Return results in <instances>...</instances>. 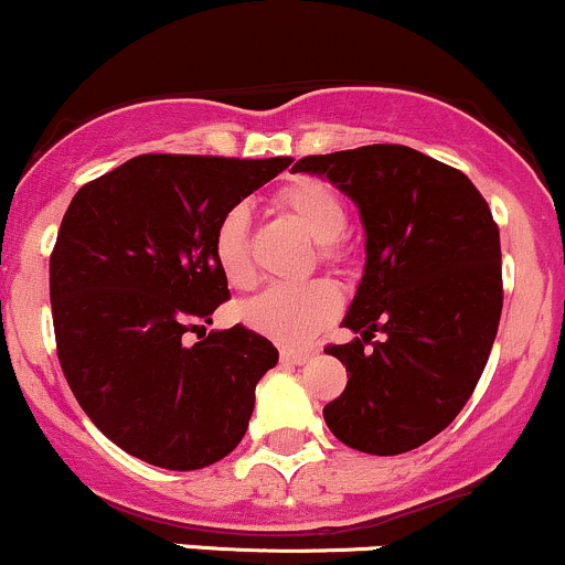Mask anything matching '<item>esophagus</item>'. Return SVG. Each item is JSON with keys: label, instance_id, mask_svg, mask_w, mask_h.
Wrapping results in <instances>:
<instances>
[{"label": "esophagus", "instance_id": "esophagus-1", "mask_svg": "<svg viewBox=\"0 0 565 565\" xmlns=\"http://www.w3.org/2000/svg\"><path fill=\"white\" fill-rule=\"evenodd\" d=\"M285 365H307L312 360V352L309 350H282L280 352Z\"/></svg>", "mask_w": 565, "mask_h": 565}]
</instances>
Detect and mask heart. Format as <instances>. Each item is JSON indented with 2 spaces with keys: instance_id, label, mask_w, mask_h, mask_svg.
<instances>
[{
  "instance_id": "heart-1",
  "label": "heart",
  "mask_w": 565,
  "mask_h": 565,
  "mask_svg": "<svg viewBox=\"0 0 565 565\" xmlns=\"http://www.w3.org/2000/svg\"><path fill=\"white\" fill-rule=\"evenodd\" d=\"M277 205L309 232L320 245V258L341 262L339 239L347 232V205L326 183L303 179L277 194ZM213 262L224 280L237 290L256 285V266L250 258V218L245 207H232L213 234ZM341 309V296L331 282L309 280L301 285H275L239 307V317L253 331L288 347H301L320 333Z\"/></svg>"
}]
</instances>
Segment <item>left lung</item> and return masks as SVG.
Here are the masks:
<instances>
[{"label": "left lung", "mask_w": 565, "mask_h": 565, "mask_svg": "<svg viewBox=\"0 0 565 565\" xmlns=\"http://www.w3.org/2000/svg\"><path fill=\"white\" fill-rule=\"evenodd\" d=\"M294 170L341 189L365 230L363 280L341 320L358 335L326 350L350 376L322 408L328 429L354 451H414L459 416L497 339L502 250L488 202L461 170L397 143Z\"/></svg>", "instance_id": "obj_1"}]
</instances>
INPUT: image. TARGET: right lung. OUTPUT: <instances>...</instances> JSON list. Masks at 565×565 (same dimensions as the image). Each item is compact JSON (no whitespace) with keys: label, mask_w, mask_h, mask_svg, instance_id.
Wrapping results in <instances>:
<instances>
[{"label":"right lung","mask_w":565,"mask_h":565,"mask_svg":"<svg viewBox=\"0 0 565 565\" xmlns=\"http://www.w3.org/2000/svg\"><path fill=\"white\" fill-rule=\"evenodd\" d=\"M290 164L141 154L74 194L50 256L58 360L90 422L162 470H202L237 448L256 384L277 365L264 335L205 333L230 299L213 262L218 221ZM200 330L186 345L182 335Z\"/></svg>","instance_id":"1"}]
</instances>
